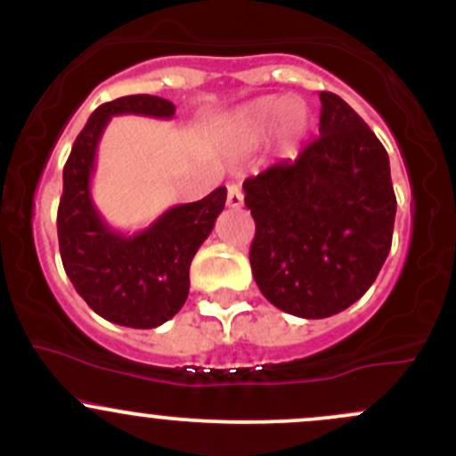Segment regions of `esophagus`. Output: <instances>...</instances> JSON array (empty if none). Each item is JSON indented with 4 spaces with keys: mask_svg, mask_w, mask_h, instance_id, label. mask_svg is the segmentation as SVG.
<instances>
[{
    "mask_svg": "<svg viewBox=\"0 0 456 456\" xmlns=\"http://www.w3.org/2000/svg\"><path fill=\"white\" fill-rule=\"evenodd\" d=\"M244 203V195L242 191H240L238 184H229L227 186V206L232 208V210H240Z\"/></svg>",
    "mask_w": 456,
    "mask_h": 456,
    "instance_id": "esophagus-1",
    "label": "esophagus"
}]
</instances>
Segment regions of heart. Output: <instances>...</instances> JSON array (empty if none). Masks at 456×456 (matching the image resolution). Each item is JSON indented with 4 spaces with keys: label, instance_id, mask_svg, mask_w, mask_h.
<instances>
[{
    "label": "heart",
    "instance_id": "heart-1",
    "mask_svg": "<svg viewBox=\"0 0 456 456\" xmlns=\"http://www.w3.org/2000/svg\"><path fill=\"white\" fill-rule=\"evenodd\" d=\"M291 109H294V102L285 101V98H264V101L244 107L235 118V126L246 134L257 137V134H264L276 119L289 113Z\"/></svg>",
    "mask_w": 456,
    "mask_h": 456
}]
</instances>
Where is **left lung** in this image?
I'll return each mask as SVG.
<instances>
[{
    "instance_id": "left-lung-1",
    "label": "left lung",
    "mask_w": 456,
    "mask_h": 456,
    "mask_svg": "<svg viewBox=\"0 0 456 456\" xmlns=\"http://www.w3.org/2000/svg\"><path fill=\"white\" fill-rule=\"evenodd\" d=\"M319 137L242 184L255 282L276 308L305 319L337 315L366 294L396 214L388 151L341 96L319 92Z\"/></svg>"
}]
</instances>
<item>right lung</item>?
Segmentation results:
<instances>
[{"mask_svg": "<svg viewBox=\"0 0 456 456\" xmlns=\"http://www.w3.org/2000/svg\"><path fill=\"white\" fill-rule=\"evenodd\" d=\"M124 113L171 119L175 104L137 94L104 102L90 115L64 165L57 240L68 279L94 313L118 326L150 330L184 306L191 261L223 212L227 188L171 208L143 232L109 227L92 201L90 180L104 126Z\"/></svg>", "mask_w": 456, "mask_h": 456, "instance_id": "right-lung-1", "label": "right lung"}]
</instances>
